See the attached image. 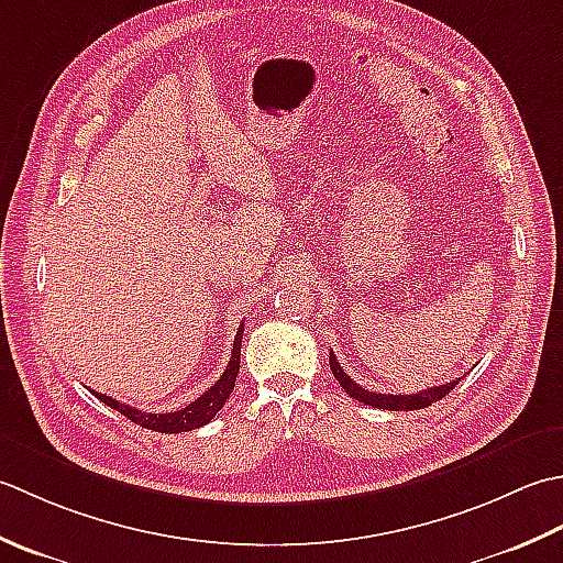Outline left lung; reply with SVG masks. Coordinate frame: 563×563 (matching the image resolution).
<instances>
[{"mask_svg": "<svg viewBox=\"0 0 563 563\" xmlns=\"http://www.w3.org/2000/svg\"><path fill=\"white\" fill-rule=\"evenodd\" d=\"M330 369L335 374V378L340 382V386L345 388V391L354 398L360 400L364 406H372V408H384V410H418V408H428L432 404H438L440 398H444L446 394L452 391V388L459 382H450V384H442V386H432L426 388V391L420 394H410V396H394V394H376V391H366L360 384H354L352 378L342 372L340 362L335 360V354L330 352Z\"/></svg>", "mask_w": 563, "mask_h": 563, "instance_id": "8db88e82", "label": "left lung"}]
</instances>
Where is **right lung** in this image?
Segmentation results:
<instances>
[{
    "instance_id": "right-lung-1",
    "label": "right lung",
    "mask_w": 563,
    "mask_h": 563,
    "mask_svg": "<svg viewBox=\"0 0 563 563\" xmlns=\"http://www.w3.org/2000/svg\"><path fill=\"white\" fill-rule=\"evenodd\" d=\"M240 345H243V325L238 328L235 332V340H233V354H231V362H228L225 372L221 374V378L209 388V391L201 394L197 400H191L189 406H185L181 410H172V412H143L137 408H131L125 404H119L117 398L104 396L99 391H91V396H97L101 404H107L109 408L119 410L121 416L129 418L131 422L147 430H155V432H167V434H175V432H189V430H197L201 426H206L218 410L225 406L228 396L233 394L235 388V378L240 372Z\"/></svg>"
}]
</instances>
